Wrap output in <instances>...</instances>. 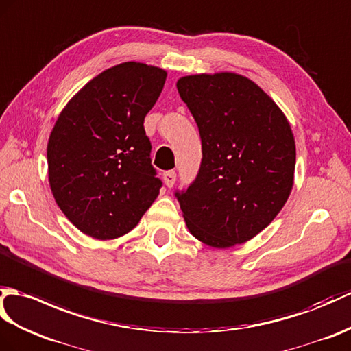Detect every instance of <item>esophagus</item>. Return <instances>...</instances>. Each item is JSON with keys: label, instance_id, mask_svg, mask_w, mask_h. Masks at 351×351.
I'll use <instances>...</instances> for the list:
<instances>
[{"label": "esophagus", "instance_id": "esophagus-1", "mask_svg": "<svg viewBox=\"0 0 351 351\" xmlns=\"http://www.w3.org/2000/svg\"><path fill=\"white\" fill-rule=\"evenodd\" d=\"M175 181H176V173L173 172V170H169V172L165 173V184L167 189H172Z\"/></svg>", "mask_w": 351, "mask_h": 351}]
</instances>
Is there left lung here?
Segmentation results:
<instances>
[{
    "label": "left lung",
    "mask_w": 351,
    "mask_h": 351,
    "mask_svg": "<svg viewBox=\"0 0 351 351\" xmlns=\"http://www.w3.org/2000/svg\"><path fill=\"white\" fill-rule=\"evenodd\" d=\"M178 93L197 122L202 165L176 193L195 239L230 248L254 238L286 205L296 145L282 110L251 79L232 71L190 75Z\"/></svg>",
    "instance_id": "1"
}]
</instances>
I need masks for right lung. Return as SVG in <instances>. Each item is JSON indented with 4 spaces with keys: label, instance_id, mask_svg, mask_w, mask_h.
I'll return each mask as SVG.
<instances>
[{
    "label": "right lung",
    "instance_id": "add662e5",
    "mask_svg": "<svg viewBox=\"0 0 351 351\" xmlns=\"http://www.w3.org/2000/svg\"><path fill=\"white\" fill-rule=\"evenodd\" d=\"M167 71L128 61L89 80L49 136L47 176L56 205L77 229L108 241L133 230L158 197L143 121Z\"/></svg>",
    "mask_w": 351,
    "mask_h": 351
}]
</instances>
